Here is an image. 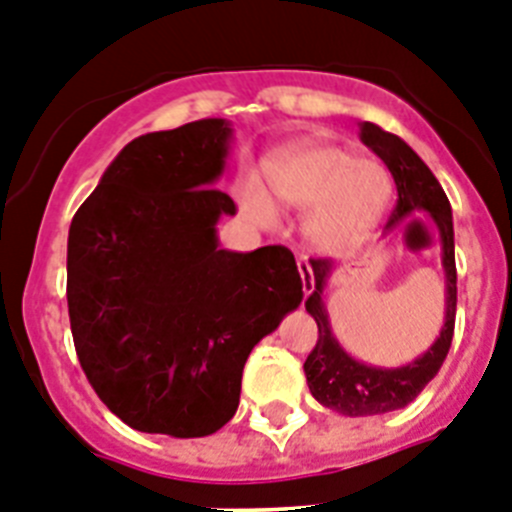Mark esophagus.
Returning a JSON list of instances; mask_svg holds the SVG:
<instances>
[{
	"label": "esophagus",
	"mask_w": 512,
	"mask_h": 512,
	"mask_svg": "<svg viewBox=\"0 0 512 512\" xmlns=\"http://www.w3.org/2000/svg\"><path fill=\"white\" fill-rule=\"evenodd\" d=\"M296 268H299V273H302L304 294H312V286H315V281H312V268H309L307 257H296Z\"/></svg>",
	"instance_id": "34e87169"
}]
</instances>
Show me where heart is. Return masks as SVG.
Wrapping results in <instances>:
<instances>
[{"label":"heart","instance_id":"1","mask_svg":"<svg viewBox=\"0 0 512 512\" xmlns=\"http://www.w3.org/2000/svg\"><path fill=\"white\" fill-rule=\"evenodd\" d=\"M270 195L304 213V234L317 249L341 255L359 247L388 213V169L338 145L312 143L281 153L265 166ZM257 179L242 187V208L257 223H276V205Z\"/></svg>","mask_w":512,"mask_h":512}]
</instances>
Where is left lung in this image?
Masks as SVG:
<instances>
[{"instance_id":"1","label":"left lung","mask_w":512,"mask_h":512,"mask_svg":"<svg viewBox=\"0 0 512 512\" xmlns=\"http://www.w3.org/2000/svg\"><path fill=\"white\" fill-rule=\"evenodd\" d=\"M359 130H362L359 132L362 143L388 166L395 190H398V203L388 221V229L406 223L414 213H427L440 231L442 268H445V325L435 343L403 367H372V364L359 362L333 336L328 309L322 302L325 286L333 276V263L309 260L315 286H312V294L307 296L304 307L315 317L320 336H317V346L304 362V375H307L309 393L315 395V401L343 416H375L409 406L416 395L427 388V382L440 372L442 362L448 356L455 328V302H458L453 213H450V203L440 182L427 169V163L398 135L380 130L372 122H362Z\"/></svg>"}]
</instances>
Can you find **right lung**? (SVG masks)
Listing matches in <instances>:
<instances>
[{
	"instance_id": "obj_1",
	"label": "right lung",
	"mask_w": 512,
	"mask_h": 512,
	"mask_svg": "<svg viewBox=\"0 0 512 512\" xmlns=\"http://www.w3.org/2000/svg\"><path fill=\"white\" fill-rule=\"evenodd\" d=\"M231 124L200 119L119 150L67 239V307L85 377L137 432L213 435L239 406L249 351L302 302L286 247L221 249L236 205L213 184Z\"/></svg>"
}]
</instances>
